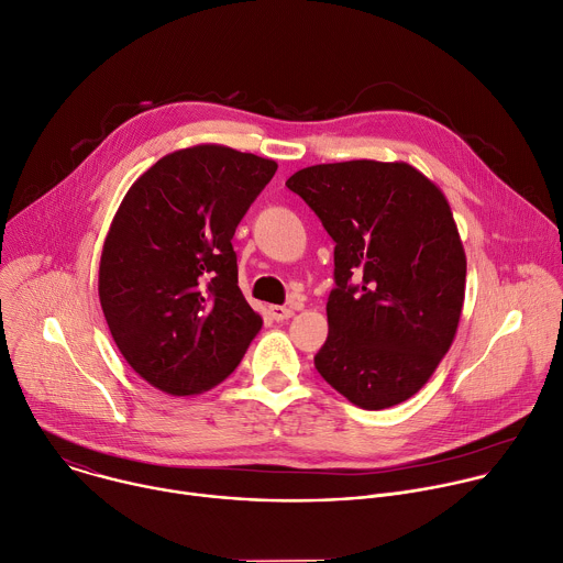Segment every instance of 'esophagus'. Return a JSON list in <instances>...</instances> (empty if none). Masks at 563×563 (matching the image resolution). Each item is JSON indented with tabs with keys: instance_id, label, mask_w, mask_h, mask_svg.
I'll list each match as a JSON object with an SVG mask.
<instances>
[{
	"instance_id": "esophagus-1",
	"label": "esophagus",
	"mask_w": 563,
	"mask_h": 563,
	"mask_svg": "<svg viewBox=\"0 0 563 563\" xmlns=\"http://www.w3.org/2000/svg\"><path fill=\"white\" fill-rule=\"evenodd\" d=\"M271 314H273L275 321H286L295 314V310L288 308V306H271Z\"/></svg>"
}]
</instances>
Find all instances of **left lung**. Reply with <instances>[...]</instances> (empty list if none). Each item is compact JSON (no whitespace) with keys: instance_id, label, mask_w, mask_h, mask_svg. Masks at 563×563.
Here are the masks:
<instances>
[{"instance_id":"obj_1","label":"left lung","mask_w":563,"mask_h":563,"mask_svg":"<svg viewBox=\"0 0 563 563\" xmlns=\"http://www.w3.org/2000/svg\"><path fill=\"white\" fill-rule=\"evenodd\" d=\"M286 186L334 242L317 373L366 410L410 399L451 349L464 308L466 253L451 206L406 162L317 164Z\"/></svg>"}]
</instances>
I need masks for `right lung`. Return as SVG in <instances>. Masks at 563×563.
I'll return each mask as SVG.
<instances>
[{"label":"right lung","instance_id":"right-lung-1","mask_svg":"<svg viewBox=\"0 0 563 563\" xmlns=\"http://www.w3.org/2000/svg\"><path fill=\"white\" fill-rule=\"evenodd\" d=\"M275 170L273 159L229 146L181 148L153 164L112 217L101 310L124 360L162 393L221 384L262 330L231 240Z\"/></svg>","mask_w":563,"mask_h":563}]
</instances>
